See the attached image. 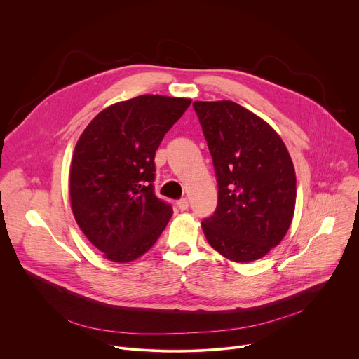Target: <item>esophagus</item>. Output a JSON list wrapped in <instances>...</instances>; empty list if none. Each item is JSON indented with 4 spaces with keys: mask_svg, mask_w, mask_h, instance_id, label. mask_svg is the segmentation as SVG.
<instances>
[{
    "mask_svg": "<svg viewBox=\"0 0 359 359\" xmlns=\"http://www.w3.org/2000/svg\"><path fill=\"white\" fill-rule=\"evenodd\" d=\"M176 206H177V209H179L180 212H184V210L189 209V200H187V198H180V200L176 203Z\"/></svg>",
    "mask_w": 359,
    "mask_h": 359,
    "instance_id": "esophagus-1",
    "label": "esophagus"
}]
</instances>
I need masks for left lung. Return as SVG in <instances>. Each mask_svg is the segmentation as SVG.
Returning <instances> with one entry per match:
<instances>
[{
	"label": "left lung",
	"instance_id": "left-lung-1",
	"mask_svg": "<svg viewBox=\"0 0 359 359\" xmlns=\"http://www.w3.org/2000/svg\"><path fill=\"white\" fill-rule=\"evenodd\" d=\"M213 159L217 208L201 222L209 244L236 263L259 260L284 238L295 209V170L278 133L231 100L193 102Z\"/></svg>",
	"mask_w": 359,
	"mask_h": 359
}]
</instances>
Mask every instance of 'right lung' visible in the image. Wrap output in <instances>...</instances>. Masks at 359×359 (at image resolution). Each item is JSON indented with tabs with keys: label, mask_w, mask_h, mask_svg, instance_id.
Instances as JSON below:
<instances>
[{
	"label": "right lung",
	"mask_w": 359,
	"mask_h": 359,
	"mask_svg": "<svg viewBox=\"0 0 359 359\" xmlns=\"http://www.w3.org/2000/svg\"><path fill=\"white\" fill-rule=\"evenodd\" d=\"M191 100L140 95L97 114L71 162L75 220L111 262L128 263L156 243L173 209L155 194V155Z\"/></svg>",
	"instance_id": "right-lung-1"
}]
</instances>
